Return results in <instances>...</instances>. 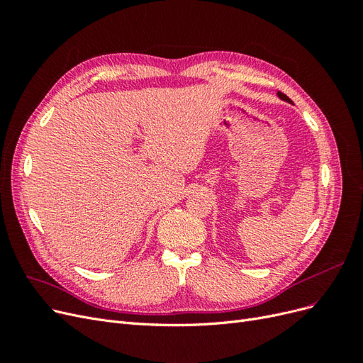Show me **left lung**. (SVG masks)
<instances>
[{"mask_svg":"<svg viewBox=\"0 0 363 363\" xmlns=\"http://www.w3.org/2000/svg\"><path fill=\"white\" fill-rule=\"evenodd\" d=\"M279 96L281 98V100H284V101H288V103H292V101H291V98H288L286 95H284V94H281V92H279Z\"/></svg>","mask_w":363,"mask_h":363,"instance_id":"1","label":"left lung"}]
</instances>
